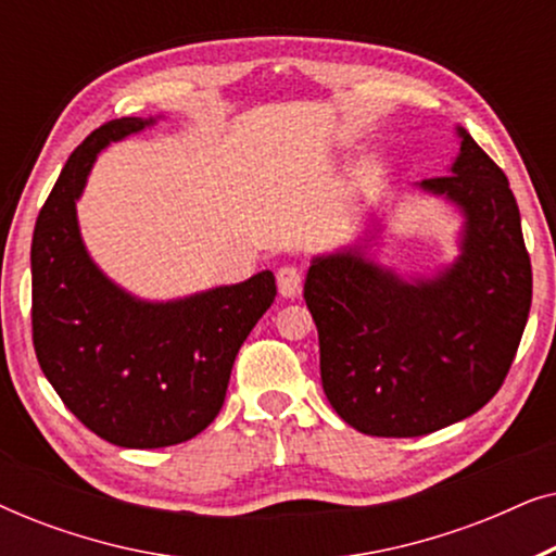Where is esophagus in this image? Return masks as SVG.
Wrapping results in <instances>:
<instances>
[{"label":"esophagus","instance_id":"34e87169","mask_svg":"<svg viewBox=\"0 0 556 556\" xmlns=\"http://www.w3.org/2000/svg\"><path fill=\"white\" fill-rule=\"evenodd\" d=\"M276 278H278V291L283 299H295V295L301 293L303 273L299 268H293V265H283V268H278Z\"/></svg>","mask_w":556,"mask_h":556}]
</instances>
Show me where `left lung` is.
<instances>
[{"label":"left lung","mask_w":556,"mask_h":556,"mask_svg":"<svg viewBox=\"0 0 556 556\" xmlns=\"http://www.w3.org/2000/svg\"><path fill=\"white\" fill-rule=\"evenodd\" d=\"M460 154L420 189L463 212L460 255L407 283L349 248L311 263L303 299L337 415L377 438H417L501 390L531 308V261L506 174L458 128Z\"/></svg>","instance_id":"1"}]
</instances>
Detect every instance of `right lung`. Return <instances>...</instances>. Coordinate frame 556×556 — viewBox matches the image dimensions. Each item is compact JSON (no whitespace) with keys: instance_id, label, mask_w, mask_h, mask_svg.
<instances>
[{"instance_id":"obj_1","label":"right lung","mask_w":556,"mask_h":556,"mask_svg":"<svg viewBox=\"0 0 556 556\" xmlns=\"http://www.w3.org/2000/svg\"><path fill=\"white\" fill-rule=\"evenodd\" d=\"M154 118L96 128L42 204L33 235V344L65 407L121 447H166L207 428L223 409L242 341L276 299L257 273L189 299L149 303L98 270L80 240L75 200L96 154Z\"/></svg>"}]
</instances>
